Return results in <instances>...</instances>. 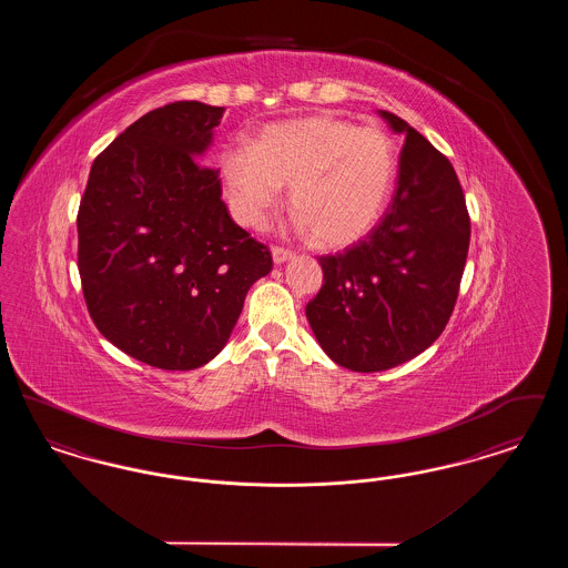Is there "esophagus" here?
I'll return each instance as SVG.
<instances>
[{"instance_id": "1", "label": "esophagus", "mask_w": 568, "mask_h": 568, "mask_svg": "<svg viewBox=\"0 0 568 568\" xmlns=\"http://www.w3.org/2000/svg\"><path fill=\"white\" fill-rule=\"evenodd\" d=\"M292 251L290 248H283V246H272V260L274 264H285L287 260H292Z\"/></svg>"}]
</instances>
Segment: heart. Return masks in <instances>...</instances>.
<instances>
[{
	"label": "heart",
	"instance_id": "1",
	"mask_svg": "<svg viewBox=\"0 0 568 568\" xmlns=\"http://www.w3.org/2000/svg\"><path fill=\"white\" fill-rule=\"evenodd\" d=\"M221 176L236 219L264 227L290 187L297 225L324 246H347L366 236L396 181L398 155L378 125L313 114L268 125L253 146H225Z\"/></svg>",
	"mask_w": 568,
	"mask_h": 568
}]
</instances>
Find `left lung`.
<instances>
[{
    "label": "left lung",
    "mask_w": 568,
    "mask_h": 568,
    "mask_svg": "<svg viewBox=\"0 0 568 568\" xmlns=\"http://www.w3.org/2000/svg\"><path fill=\"white\" fill-rule=\"evenodd\" d=\"M403 134L396 193L371 234L320 257L324 285L306 320L338 366L378 373L426 352L449 322L470 243V219L449 160L394 112Z\"/></svg>",
    "instance_id": "1"
}]
</instances>
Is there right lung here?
I'll list each match as a JSON object with an SVG mask.
<instances>
[{
	"mask_svg": "<svg viewBox=\"0 0 568 568\" xmlns=\"http://www.w3.org/2000/svg\"><path fill=\"white\" fill-rule=\"evenodd\" d=\"M223 110L174 102L140 116L95 158L77 216L93 324L162 371L211 362L272 271L268 246L227 213L219 170L197 160Z\"/></svg>",
	"mask_w": 568,
	"mask_h": 568,
	"instance_id": "obj_1",
	"label": "right lung"
}]
</instances>
